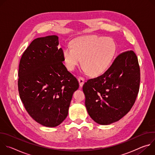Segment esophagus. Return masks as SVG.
Segmentation results:
<instances>
[{
  "instance_id": "esophagus-1",
  "label": "esophagus",
  "mask_w": 155,
  "mask_h": 155,
  "mask_svg": "<svg viewBox=\"0 0 155 155\" xmlns=\"http://www.w3.org/2000/svg\"><path fill=\"white\" fill-rule=\"evenodd\" d=\"M78 82H79V85L80 87H82L83 84H84V79L81 77H78Z\"/></svg>"
}]
</instances>
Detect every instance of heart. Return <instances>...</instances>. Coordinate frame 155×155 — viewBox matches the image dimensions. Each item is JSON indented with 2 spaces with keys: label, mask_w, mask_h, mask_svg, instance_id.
<instances>
[{
  "label": "heart",
  "mask_w": 155,
  "mask_h": 155,
  "mask_svg": "<svg viewBox=\"0 0 155 155\" xmlns=\"http://www.w3.org/2000/svg\"><path fill=\"white\" fill-rule=\"evenodd\" d=\"M116 50V43L111 38L85 35L74 39L71 42V47L63 50L62 56L68 70L74 71L82 59L83 71L97 76L104 74L111 65Z\"/></svg>",
  "instance_id": "1"
}]
</instances>
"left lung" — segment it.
<instances>
[{
  "instance_id": "left-lung-1",
  "label": "left lung",
  "mask_w": 155,
  "mask_h": 155,
  "mask_svg": "<svg viewBox=\"0 0 155 155\" xmlns=\"http://www.w3.org/2000/svg\"><path fill=\"white\" fill-rule=\"evenodd\" d=\"M140 80V68L135 53L130 50L121 53L104 74L83 84L88 114L102 125L118 121L133 106Z\"/></svg>"
}]
</instances>
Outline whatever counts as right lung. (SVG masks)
I'll return each instance as SVG.
<instances>
[{
    "label": "right lung",
    "instance_id": "right-lung-1",
    "mask_svg": "<svg viewBox=\"0 0 155 155\" xmlns=\"http://www.w3.org/2000/svg\"><path fill=\"white\" fill-rule=\"evenodd\" d=\"M58 37L34 40L23 53L18 70L20 99L29 115L46 127L59 125L68 115L79 83L63 64Z\"/></svg>",
    "mask_w": 155,
    "mask_h": 155
}]
</instances>
